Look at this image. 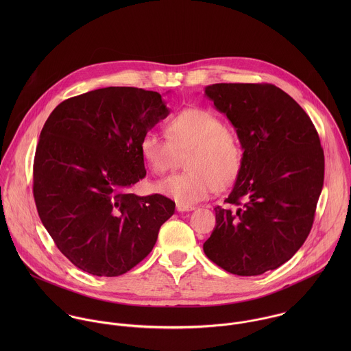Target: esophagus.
<instances>
[{"label": "esophagus", "instance_id": "34e87169", "mask_svg": "<svg viewBox=\"0 0 351 351\" xmlns=\"http://www.w3.org/2000/svg\"><path fill=\"white\" fill-rule=\"evenodd\" d=\"M176 208H177L178 212H189V210H193V209H195V206H192V205H184V204H177Z\"/></svg>", "mask_w": 351, "mask_h": 351}]
</instances>
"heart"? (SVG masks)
Segmentation results:
<instances>
[{
  "label": "heart",
  "instance_id": "b5f03b06",
  "mask_svg": "<svg viewBox=\"0 0 351 351\" xmlns=\"http://www.w3.org/2000/svg\"><path fill=\"white\" fill-rule=\"evenodd\" d=\"M166 132L169 139L147 132L141 141L142 158L152 173L165 174L174 166L177 152H191L185 159L188 171L156 182L158 193L178 204L193 205L237 180L242 167V146L216 114L200 108L184 109L167 121Z\"/></svg>",
  "mask_w": 351,
  "mask_h": 351
}]
</instances>
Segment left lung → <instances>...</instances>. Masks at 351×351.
Returning <instances> with one entry per match:
<instances>
[{"label":"left lung","instance_id":"8db88e82","mask_svg":"<svg viewBox=\"0 0 351 351\" xmlns=\"http://www.w3.org/2000/svg\"><path fill=\"white\" fill-rule=\"evenodd\" d=\"M205 95L234 125L243 158L202 249L228 273L259 276L309 235L324 181L320 139L300 105L271 84H213Z\"/></svg>","mask_w":351,"mask_h":351}]
</instances>
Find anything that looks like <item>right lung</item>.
<instances>
[{
  "label": "right lung",
  "mask_w": 351,
  "mask_h": 351,
  "mask_svg": "<svg viewBox=\"0 0 351 351\" xmlns=\"http://www.w3.org/2000/svg\"><path fill=\"white\" fill-rule=\"evenodd\" d=\"M156 92L110 86L60 102L34 160L38 213L59 251L104 277L127 273L150 254L176 204L130 189L146 177L141 141L169 114Z\"/></svg>",
  "instance_id": "add662e5"
}]
</instances>
